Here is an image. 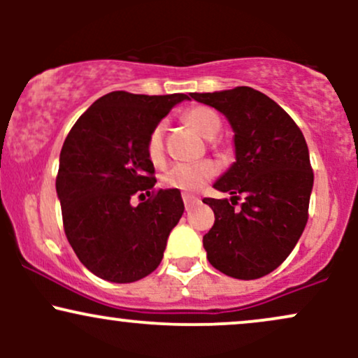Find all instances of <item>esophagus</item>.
<instances>
[{
    "label": "esophagus",
    "mask_w": 358,
    "mask_h": 358,
    "mask_svg": "<svg viewBox=\"0 0 358 358\" xmlns=\"http://www.w3.org/2000/svg\"><path fill=\"white\" fill-rule=\"evenodd\" d=\"M199 202V199H196L195 195H190V193H183V203H185V208L187 210H190V208Z\"/></svg>",
    "instance_id": "esophagus-1"
}]
</instances>
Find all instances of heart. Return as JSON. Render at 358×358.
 Listing matches in <instances>:
<instances>
[{
  "mask_svg": "<svg viewBox=\"0 0 358 358\" xmlns=\"http://www.w3.org/2000/svg\"><path fill=\"white\" fill-rule=\"evenodd\" d=\"M182 117L188 126L207 139L215 138L222 126L219 114L207 106H192L185 110ZM146 155L155 165H159L165 158V124L163 122L153 126V129L148 134ZM215 175L217 165L208 159L199 163H183L166 171L163 176V185L180 192H196Z\"/></svg>",
  "mask_w": 358,
  "mask_h": 358,
  "instance_id": "1",
  "label": "heart"
}]
</instances>
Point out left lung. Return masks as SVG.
<instances>
[{"instance_id":"1","label":"left lung","mask_w":358,"mask_h":358,"mask_svg":"<svg viewBox=\"0 0 358 358\" xmlns=\"http://www.w3.org/2000/svg\"><path fill=\"white\" fill-rule=\"evenodd\" d=\"M231 122L236 163L213 183L245 196L203 199L215 222L203 236L208 262L236 279L269 274L289 256L308 222L313 170L296 122L266 94L252 87L192 94Z\"/></svg>"}]
</instances>
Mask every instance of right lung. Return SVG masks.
<instances>
[{"mask_svg":"<svg viewBox=\"0 0 358 358\" xmlns=\"http://www.w3.org/2000/svg\"><path fill=\"white\" fill-rule=\"evenodd\" d=\"M185 99L190 97L114 90L94 102L65 138L55 182L64 231L79 261L101 279L134 282L153 273L182 219L180 190H155L146 139ZM136 192L148 199L134 208Z\"/></svg>","mask_w":358,"mask_h":358,"instance_id":"right-lung-1","label":"right lung"}]
</instances>
